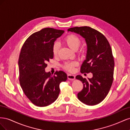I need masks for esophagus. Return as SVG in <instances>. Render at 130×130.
<instances>
[{"label":"esophagus","mask_w":130,"mask_h":130,"mask_svg":"<svg viewBox=\"0 0 130 130\" xmlns=\"http://www.w3.org/2000/svg\"><path fill=\"white\" fill-rule=\"evenodd\" d=\"M67 77L69 80H75V76L74 75L70 74H68Z\"/></svg>","instance_id":"34e87169"}]
</instances>
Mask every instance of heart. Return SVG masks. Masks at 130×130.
<instances>
[{"instance_id":"heart-1","label":"heart","mask_w":130,"mask_h":130,"mask_svg":"<svg viewBox=\"0 0 130 130\" xmlns=\"http://www.w3.org/2000/svg\"><path fill=\"white\" fill-rule=\"evenodd\" d=\"M63 41L67 45L69 48L73 50H76L77 49L78 47L79 46L81 43L80 38L74 34L69 35L68 36L66 37ZM59 49V43L57 42H55L52 47L53 53L54 55H56L58 53ZM76 65V62H67L65 63L63 67L64 69L69 70L70 72H72L74 70V66Z\"/></svg>"}]
</instances>
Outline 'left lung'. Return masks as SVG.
Returning <instances> with one entry per match:
<instances>
[{
	"label": "left lung",
	"mask_w": 130,
	"mask_h": 130,
	"mask_svg": "<svg viewBox=\"0 0 130 130\" xmlns=\"http://www.w3.org/2000/svg\"><path fill=\"white\" fill-rule=\"evenodd\" d=\"M68 31L79 34L85 39L87 54L80 72L93 74V77L88 80L80 75L76 76L84 85L77 98L86 105H97L107 96L113 83L115 61L111 47L104 35L90 27H74Z\"/></svg>",
	"instance_id": "1"
}]
</instances>
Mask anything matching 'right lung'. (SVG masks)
Masks as SVG:
<instances>
[{"label": "right lung", "mask_w": 130, "mask_h": 130, "mask_svg": "<svg viewBox=\"0 0 130 130\" xmlns=\"http://www.w3.org/2000/svg\"><path fill=\"white\" fill-rule=\"evenodd\" d=\"M64 30L46 27L30 36L22 46L18 60L19 82L27 98L35 105L44 107L53 103L60 93V84L67 75L57 71L52 75L45 68L54 54L53 45Z\"/></svg>", "instance_id": "right-lung-1"}]
</instances>
